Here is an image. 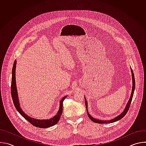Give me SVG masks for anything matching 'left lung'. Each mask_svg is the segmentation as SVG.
I'll list each match as a JSON object with an SVG mask.
<instances>
[{
    "label": "left lung",
    "mask_w": 146,
    "mask_h": 146,
    "mask_svg": "<svg viewBox=\"0 0 146 146\" xmlns=\"http://www.w3.org/2000/svg\"><path fill=\"white\" fill-rule=\"evenodd\" d=\"M131 72H132V93H131V96H130V98H129V100L128 102V103L126 105V107H125V109H124L123 111L118 116L115 117L114 118L111 119V120H108V121H104V120H99L98 119H96V118H94V117H92L91 115H90V114H89V113L88 112V103L86 99V98H85V103H86V108H87V113H88V117H90V118L94 122H96V123H112V122H116L119 119H121V118H122L125 115H126V114L127 113L129 109V106H130V105H131V103L132 102V98H133V93H134V91H135V77H134V74L133 73V71L131 69ZM85 97V96H84Z\"/></svg>",
    "instance_id": "8db88e82"
}]
</instances>
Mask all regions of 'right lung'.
I'll list each match as a JSON object with an SVG mask.
<instances>
[{
	"label": "right lung",
	"mask_w": 146,
	"mask_h": 146,
	"mask_svg": "<svg viewBox=\"0 0 146 146\" xmlns=\"http://www.w3.org/2000/svg\"><path fill=\"white\" fill-rule=\"evenodd\" d=\"M17 61L16 60L14 61L13 64V70H12V78H11V97L14 103V105L17 109V110L19 113L23 117H24L27 121H28L33 126L41 128H47L50 127H52L56 123H57L60 118L62 111H63V102L64 99L66 98L67 96L62 98L61 100L60 101L59 104V109L58 111L57 114L50 119H37L35 118H33L30 117L27 114H26L21 109L20 107V105L19 103L18 96L17 94V90L16 86V81H15V68H16Z\"/></svg>",
	"instance_id": "1"
}]
</instances>
